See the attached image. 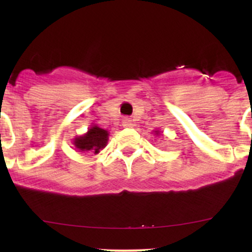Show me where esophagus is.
I'll list each match as a JSON object with an SVG mask.
<instances>
[{"label":"esophagus","instance_id":"esophagus-1","mask_svg":"<svg viewBox=\"0 0 252 252\" xmlns=\"http://www.w3.org/2000/svg\"><path fill=\"white\" fill-rule=\"evenodd\" d=\"M123 126H132L131 120H130V118H124V120H123Z\"/></svg>","mask_w":252,"mask_h":252}]
</instances>
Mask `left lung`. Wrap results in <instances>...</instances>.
Returning a JSON list of instances; mask_svg holds the SVG:
<instances>
[{"instance_id": "obj_1", "label": "left lung", "mask_w": 252, "mask_h": 252, "mask_svg": "<svg viewBox=\"0 0 252 252\" xmlns=\"http://www.w3.org/2000/svg\"><path fill=\"white\" fill-rule=\"evenodd\" d=\"M156 134H158V131H156Z\"/></svg>"}]
</instances>
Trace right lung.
Masks as SVG:
<instances>
[{
	"instance_id": "right-lung-1",
	"label": "right lung",
	"mask_w": 252,
	"mask_h": 252,
	"mask_svg": "<svg viewBox=\"0 0 252 252\" xmlns=\"http://www.w3.org/2000/svg\"><path fill=\"white\" fill-rule=\"evenodd\" d=\"M108 131L102 128H98V126H92L89 129L88 134L80 137H77L74 140V146L78 149L82 150V152H94V154H97L100 149L104 148L108 142Z\"/></svg>"
}]
</instances>
